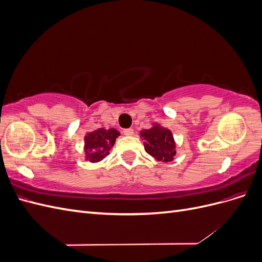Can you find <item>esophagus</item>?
<instances>
[{"instance_id":"obj_1","label":"esophagus","mask_w":262,"mask_h":262,"mask_svg":"<svg viewBox=\"0 0 262 262\" xmlns=\"http://www.w3.org/2000/svg\"><path fill=\"white\" fill-rule=\"evenodd\" d=\"M123 133H124V136H126V137H130V136H133V133H134V131H133V129H124L123 130Z\"/></svg>"}]
</instances>
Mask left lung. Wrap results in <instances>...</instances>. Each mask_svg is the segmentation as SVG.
<instances>
[{
	"mask_svg": "<svg viewBox=\"0 0 262 262\" xmlns=\"http://www.w3.org/2000/svg\"><path fill=\"white\" fill-rule=\"evenodd\" d=\"M141 138L144 140L145 152L155 160L161 162H171L176 155V143L170 130L154 123L150 129L142 130Z\"/></svg>",
	"mask_w": 262,
	"mask_h": 262,
	"instance_id": "1",
	"label": "left lung"
}]
</instances>
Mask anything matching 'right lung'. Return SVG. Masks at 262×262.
Instances as JSON below:
<instances>
[{"mask_svg":"<svg viewBox=\"0 0 262 262\" xmlns=\"http://www.w3.org/2000/svg\"><path fill=\"white\" fill-rule=\"evenodd\" d=\"M119 136L120 133L114 128L108 130L100 128L87 133L84 138L85 160L91 163H97L104 160Z\"/></svg>","mask_w":262,"mask_h":262,"instance_id":"right-lung-1","label":"right lung"}]
</instances>
